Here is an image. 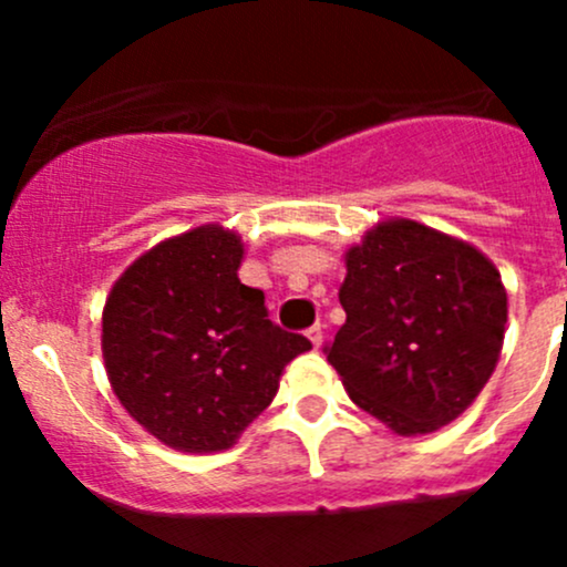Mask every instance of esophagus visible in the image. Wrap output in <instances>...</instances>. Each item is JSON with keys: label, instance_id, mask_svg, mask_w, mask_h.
I'll return each instance as SVG.
<instances>
[{"label": "esophagus", "instance_id": "1", "mask_svg": "<svg viewBox=\"0 0 567 567\" xmlns=\"http://www.w3.org/2000/svg\"><path fill=\"white\" fill-rule=\"evenodd\" d=\"M307 337H310L312 348H320V346H323V326H320V323L310 326V329H307Z\"/></svg>", "mask_w": 567, "mask_h": 567}]
</instances>
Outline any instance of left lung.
I'll return each mask as SVG.
<instances>
[{
    "label": "left lung",
    "instance_id": "left-lung-1",
    "mask_svg": "<svg viewBox=\"0 0 567 567\" xmlns=\"http://www.w3.org/2000/svg\"><path fill=\"white\" fill-rule=\"evenodd\" d=\"M346 323L326 348L359 409L398 436L458 420L499 362L507 290L468 241L384 219L346 251Z\"/></svg>",
    "mask_w": 567,
    "mask_h": 567
}]
</instances>
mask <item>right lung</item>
I'll return each mask as SVG.
<instances>
[{"label":"right lung","instance_id":"obj_1","mask_svg":"<svg viewBox=\"0 0 567 567\" xmlns=\"http://www.w3.org/2000/svg\"><path fill=\"white\" fill-rule=\"evenodd\" d=\"M236 230L203 225L136 257L104 305L112 392L151 436L181 453L230 450L268 409L285 364L312 342L268 320L238 279Z\"/></svg>","mask_w":567,"mask_h":567}]
</instances>
